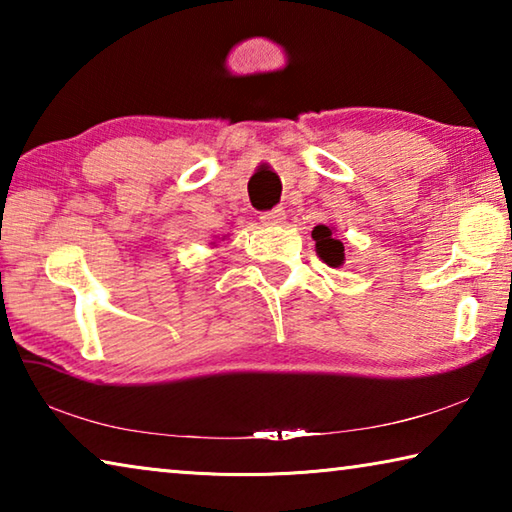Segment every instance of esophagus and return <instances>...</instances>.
<instances>
[{
    "label": "esophagus",
    "instance_id": "34e87169",
    "mask_svg": "<svg viewBox=\"0 0 512 512\" xmlns=\"http://www.w3.org/2000/svg\"><path fill=\"white\" fill-rule=\"evenodd\" d=\"M259 219H262V223L268 225V228H277V225H282L284 221H287V214H284L282 207H275V210H271V212H264Z\"/></svg>",
    "mask_w": 512,
    "mask_h": 512
}]
</instances>
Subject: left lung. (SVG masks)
<instances>
[{"label":"left lung","mask_w":512,"mask_h":512,"mask_svg":"<svg viewBox=\"0 0 512 512\" xmlns=\"http://www.w3.org/2000/svg\"><path fill=\"white\" fill-rule=\"evenodd\" d=\"M311 237L316 241V255L323 259L327 266L341 268L345 264V246L343 241L336 237L334 225H316V228L311 230Z\"/></svg>","instance_id":"left-lung-1"}]
</instances>
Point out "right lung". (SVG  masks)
Masks as SVG:
<instances>
[{
    "instance_id": "right-lung-1",
    "label": "right lung",
    "mask_w": 512,
    "mask_h": 512,
    "mask_svg": "<svg viewBox=\"0 0 512 512\" xmlns=\"http://www.w3.org/2000/svg\"><path fill=\"white\" fill-rule=\"evenodd\" d=\"M214 244H216V241H212V246H214Z\"/></svg>"
}]
</instances>
